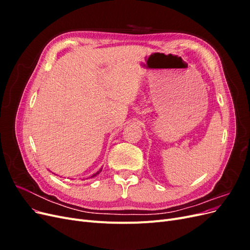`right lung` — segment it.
I'll return each mask as SVG.
<instances>
[{
    "label": "right lung",
    "instance_id": "1",
    "mask_svg": "<svg viewBox=\"0 0 250 250\" xmlns=\"http://www.w3.org/2000/svg\"><path fill=\"white\" fill-rule=\"evenodd\" d=\"M101 171H102V168H100V169H99V170H98V171H97L96 173H94V174H93V175H90V176H89V178H93V177H96V176L98 175V174H99V173H100Z\"/></svg>",
    "mask_w": 250,
    "mask_h": 250
}]
</instances>
